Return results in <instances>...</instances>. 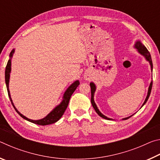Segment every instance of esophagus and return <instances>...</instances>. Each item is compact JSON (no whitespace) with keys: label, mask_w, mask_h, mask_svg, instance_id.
Here are the masks:
<instances>
[{"label":"esophagus","mask_w":160,"mask_h":160,"mask_svg":"<svg viewBox=\"0 0 160 160\" xmlns=\"http://www.w3.org/2000/svg\"><path fill=\"white\" fill-rule=\"evenodd\" d=\"M85 79L86 80H90V77L89 76V75H85Z\"/></svg>","instance_id":"esophagus-1"}]
</instances>
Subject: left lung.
Here are the masks:
<instances>
[{"label": "left lung", "instance_id": "left-lung-1", "mask_svg": "<svg viewBox=\"0 0 160 160\" xmlns=\"http://www.w3.org/2000/svg\"><path fill=\"white\" fill-rule=\"evenodd\" d=\"M134 47H135V48H136L138 52L140 54V55H142L143 57L145 58L146 61L149 62V63H150V66L151 71L152 72V61L150 53L148 51V50L147 49V48H146L145 46L142 44V43L141 42V41H140V40H137V41L135 42V44H134ZM90 88H91V103H92V107H93V108L94 109V110H95V112L97 113V114H98L99 116H101V117L103 118L107 119V120H113L112 118H108L107 116H104L99 110L98 107H97V104H95V102H94V92H95V91H96V85H95V84H94L93 82H90ZM152 87V81H151V82L150 84V86H149V88H148V91L147 97H146V98L145 99V102H143V104H142L141 107H142L143 106H144V105L145 104V103L147 102V101L148 100L149 97H150V95ZM132 115H133V114H132ZM132 115L128 116V117L123 118H122V120H126V119H128L130 117H131Z\"/></svg>", "mask_w": 160, "mask_h": 160}]
</instances>
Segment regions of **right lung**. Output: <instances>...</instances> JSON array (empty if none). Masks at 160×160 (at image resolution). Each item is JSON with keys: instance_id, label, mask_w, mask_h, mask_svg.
<instances>
[{"instance_id": "1", "label": "right lung", "mask_w": 160, "mask_h": 160, "mask_svg": "<svg viewBox=\"0 0 160 160\" xmlns=\"http://www.w3.org/2000/svg\"><path fill=\"white\" fill-rule=\"evenodd\" d=\"M14 53H15V49L13 48L10 53V56H9L10 58L8 61L6 68H5V84H6L8 93L9 98L10 99V101H11V103L13 107H14V109L22 118H23L24 119H25V120L29 121V122L37 124V125L46 126V125H49V124H52L53 123L57 122L59 119L61 118V116H63L65 111H66V109H67L68 105V103L70 99V97H71V95L72 94V93L74 92L75 90H76L77 87L80 85L79 80H75L73 83H72L71 85L67 88V90L63 94V99H62V101L61 102L60 104L54 108V109L51 111V112L48 113L47 116H46L44 118H43L42 119H39V120H32V119H29L28 118H27L26 116L22 114L20 112H18V110L16 109L14 104H13L11 96H10V93L9 90V82H10V72H11V59L12 58V56L13 54H14Z\"/></svg>"}]
</instances>
